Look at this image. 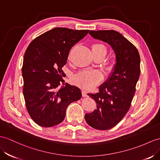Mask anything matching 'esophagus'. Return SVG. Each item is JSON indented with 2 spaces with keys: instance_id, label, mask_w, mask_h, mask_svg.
<instances>
[{
  "instance_id": "1",
  "label": "esophagus",
  "mask_w": 160,
  "mask_h": 160,
  "mask_svg": "<svg viewBox=\"0 0 160 160\" xmlns=\"http://www.w3.org/2000/svg\"><path fill=\"white\" fill-rule=\"evenodd\" d=\"M82 97H87V92H86L85 91H84V90H82Z\"/></svg>"
}]
</instances>
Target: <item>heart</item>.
Listing matches in <instances>:
<instances>
[{
	"instance_id": "obj_1",
	"label": "heart",
	"mask_w": 160,
	"mask_h": 160,
	"mask_svg": "<svg viewBox=\"0 0 160 160\" xmlns=\"http://www.w3.org/2000/svg\"><path fill=\"white\" fill-rule=\"evenodd\" d=\"M91 50L94 57H103V58L108 52V48L105 44L97 42L91 45ZM73 52V48L68 55V59L70 60ZM117 66V61L115 59L111 60L106 65V70L112 73L115 70ZM103 78L102 73L97 70H84L79 72L72 77V81L76 85L85 90H91L99 84Z\"/></svg>"
}]
</instances>
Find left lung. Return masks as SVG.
<instances>
[{
  "instance_id": "1",
  "label": "left lung",
  "mask_w": 160,
  "mask_h": 160,
  "mask_svg": "<svg viewBox=\"0 0 160 160\" xmlns=\"http://www.w3.org/2000/svg\"><path fill=\"white\" fill-rule=\"evenodd\" d=\"M89 34L111 45L116 57V68L100 86L99 92L88 94L97 106L86 114V122L93 128L106 130L116 126L128 112L140 76L141 59L136 47L118 32L91 30Z\"/></svg>"
}]
</instances>
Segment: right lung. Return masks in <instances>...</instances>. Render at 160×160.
Listing matches in <instances>:
<instances>
[{
  "label": "right lung",
  "instance_id": "1",
  "mask_svg": "<svg viewBox=\"0 0 160 160\" xmlns=\"http://www.w3.org/2000/svg\"><path fill=\"white\" fill-rule=\"evenodd\" d=\"M88 30L55 28L34 38L24 54L22 76L26 107L32 119L42 127L62 122L68 106L81 99L80 89L64 84L66 64L72 47L82 39Z\"/></svg>",
  "mask_w": 160,
  "mask_h": 160
}]
</instances>
